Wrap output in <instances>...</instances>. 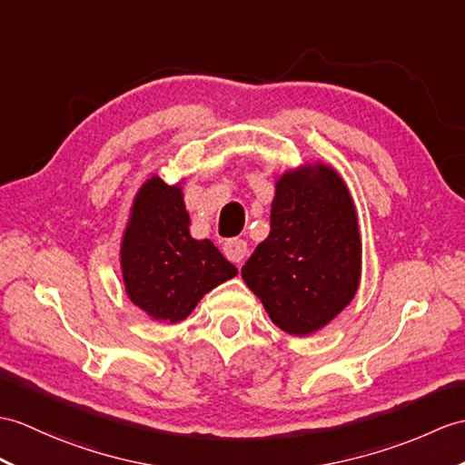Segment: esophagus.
<instances>
[{"mask_svg":"<svg viewBox=\"0 0 465 465\" xmlns=\"http://www.w3.org/2000/svg\"><path fill=\"white\" fill-rule=\"evenodd\" d=\"M223 253L233 263H242L247 255V243L243 240H228L223 243Z\"/></svg>","mask_w":465,"mask_h":465,"instance_id":"esophagus-1","label":"esophagus"}]
</instances>
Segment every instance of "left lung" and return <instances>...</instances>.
Returning a JSON list of instances; mask_svg holds the SVG:
<instances>
[{
	"mask_svg": "<svg viewBox=\"0 0 465 465\" xmlns=\"http://www.w3.org/2000/svg\"><path fill=\"white\" fill-rule=\"evenodd\" d=\"M362 243L347 182L312 162L275 180L272 232L242 267L269 319L295 337L327 327L361 283Z\"/></svg>",
	"mask_w": 465,
	"mask_h": 465,
	"instance_id": "obj_1",
	"label": "left lung"
}]
</instances>
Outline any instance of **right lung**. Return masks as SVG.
Masks as SVG:
<instances>
[{"mask_svg":"<svg viewBox=\"0 0 465 465\" xmlns=\"http://www.w3.org/2000/svg\"><path fill=\"white\" fill-rule=\"evenodd\" d=\"M128 299L150 319L180 322L237 269L210 240H193L182 182L148 178L136 192L121 242Z\"/></svg>","mask_w":465,"mask_h":465,"instance_id":"1","label":"right lung"}]
</instances>
